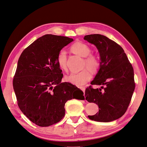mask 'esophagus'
Returning a JSON list of instances; mask_svg holds the SVG:
<instances>
[{
  "label": "esophagus",
  "instance_id": "1",
  "mask_svg": "<svg viewBox=\"0 0 147 147\" xmlns=\"http://www.w3.org/2000/svg\"><path fill=\"white\" fill-rule=\"evenodd\" d=\"M80 89H81V90H82L84 92V93H85V88L82 87V88H81Z\"/></svg>",
  "mask_w": 147,
  "mask_h": 147
}]
</instances>
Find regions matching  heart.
Here are the masks:
<instances>
[{
    "mask_svg": "<svg viewBox=\"0 0 147 147\" xmlns=\"http://www.w3.org/2000/svg\"><path fill=\"white\" fill-rule=\"evenodd\" d=\"M71 51L77 55L85 57L84 66H86L92 72H96L98 70L100 67L99 59L96 56L90 54L91 49L87 45L81 42H76L71 47ZM67 59L66 51L64 50L60 51L57 54L56 61L59 68L63 70L67 69ZM91 79V74L87 68L78 73H71L65 78L67 82L79 87L84 86Z\"/></svg>",
    "mask_w": 147,
    "mask_h": 147,
    "instance_id": "b5f03b06",
    "label": "heart"
}]
</instances>
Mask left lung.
Returning <instances> with one entry per match:
<instances>
[{
	"label": "left lung",
	"mask_w": 147,
	"mask_h": 147,
	"mask_svg": "<svg viewBox=\"0 0 147 147\" xmlns=\"http://www.w3.org/2000/svg\"><path fill=\"white\" fill-rule=\"evenodd\" d=\"M84 39L96 47L100 60L99 69L91 84L101 85V88L90 86L85 93L86 100L98 105L99 112L88 117L97 122L115 121L126 112L134 91L133 67L123 48L107 37L95 34Z\"/></svg>",
	"instance_id": "left-lung-1"
}]
</instances>
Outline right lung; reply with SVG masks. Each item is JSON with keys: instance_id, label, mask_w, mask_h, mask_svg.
<instances>
[{"instance_id": "add662e5", "label": "right lung", "mask_w": 147, "mask_h": 147, "mask_svg": "<svg viewBox=\"0 0 147 147\" xmlns=\"http://www.w3.org/2000/svg\"><path fill=\"white\" fill-rule=\"evenodd\" d=\"M73 41L68 37L44 35L25 48L18 60L13 83L18 104L40 127L61 121L67 100L85 99L76 86L61 83L63 74L56 61L59 52Z\"/></svg>"}]
</instances>
